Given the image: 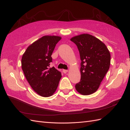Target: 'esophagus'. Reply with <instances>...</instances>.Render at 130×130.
Masks as SVG:
<instances>
[{
	"instance_id": "obj_1",
	"label": "esophagus",
	"mask_w": 130,
	"mask_h": 130,
	"mask_svg": "<svg viewBox=\"0 0 130 130\" xmlns=\"http://www.w3.org/2000/svg\"><path fill=\"white\" fill-rule=\"evenodd\" d=\"M62 71H63V73H65V74L67 73L68 72V70H63Z\"/></svg>"
}]
</instances>
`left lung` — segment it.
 Segmentation results:
<instances>
[{
	"label": "left lung",
	"instance_id": "1",
	"mask_svg": "<svg viewBox=\"0 0 130 130\" xmlns=\"http://www.w3.org/2000/svg\"><path fill=\"white\" fill-rule=\"evenodd\" d=\"M70 40L78 47L80 57L81 79L75 89L82 95L98 90L111 64V55L106 45L92 35L82 34Z\"/></svg>",
	"mask_w": 130,
	"mask_h": 130
}]
</instances>
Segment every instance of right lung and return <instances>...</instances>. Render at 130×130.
<instances>
[{
	"instance_id": "obj_1",
	"label": "right lung",
	"mask_w": 130,
	"mask_h": 130,
	"mask_svg": "<svg viewBox=\"0 0 130 130\" xmlns=\"http://www.w3.org/2000/svg\"><path fill=\"white\" fill-rule=\"evenodd\" d=\"M61 37L45 36L27 47L22 57V69L29 85L38 94L48 97L57 89L61 74L54 67L51 55Z\"/></svg>"
}]
</instances>
